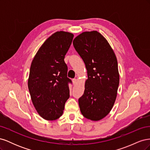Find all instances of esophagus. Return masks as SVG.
I'll return each instance as SVG.
<instances>
[{"label":"esophagus","mask_w":150,"mask_h":150,"mask_svg":"<svg viewBox=\"0 0 150 150\" xmlns=\"http://www.w3.org/2000/svg\"><path fill=\"white\" fill-rule=\"evenodd\" d=\"M72 83H73L74 85H76L77 83H78V79H72Z\"/></svg>","instance_id":"obj_1"}]
</instances>
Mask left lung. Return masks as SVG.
<instances>
[{"label": "left lung", "instance_id": "1", "mask_svg": "<svg viewBox=\"0 0 150 150\" xmlns=\"http://www.w3.org/2000/svg\"><path fill=\"white\" fill-rule=\"evenodd\" d=\"M72 43L88 73L84 94L79 99L81 112L86 118L99 121L110 113L116 99L120 83L116 56L96 30L83 32Z\"/></svg>", "mask_w": 150, "mask_h": 150}]
</instances>
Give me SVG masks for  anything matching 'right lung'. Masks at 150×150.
I'll return each mask as SVG.
<instances>
[{"label": "right lung", "mask_w": 150, "mask_h": 150, "mask_svg": "<svg viewBox=\"0 0 150 150\" xmlns=\"http://www.w3.org/2000/svg\"><path fill=\"white\" fill-rule=\"evenodd\" d=\"M74 34L57 31L48 38L32 61L28 78L31 100L39 116L53 121L60 117L69 98L67 66L64 59Z\"/></svg>", "instance_id": "right-lung-1"}]
</instances>
